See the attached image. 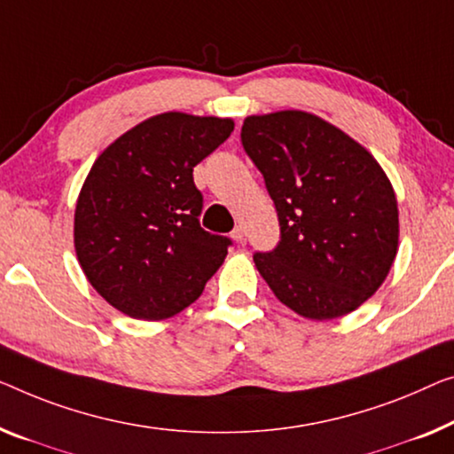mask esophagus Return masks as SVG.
Segmentation results:
<instances>
[{
	"instance_id": "obj_1",
	"label": "esophagus",
	"mask_w": 454,
	"mask_h": 454,
	"mask_svg": "<svg viewBox=\"0 0 454 454\" xmlns=\"http://www.w3.org/2000/svg\"><path fill=\"white\" fill-rule=\"evenodd\" d=\"M230 236H232L234 242H239V245H242V242H245V228L236 226L232 232H230Z\"/></svg>"
}]
</instances>
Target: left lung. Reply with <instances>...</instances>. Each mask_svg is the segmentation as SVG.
Masks as SVG:
<instances>
[{
  "instance_id": "1",
  "label": "left lung",
  "mask_w": 454,
  "mask_h": 454,
  "mask_svg": "<svg viewBox=\"0 0 454 454\" xmlns=\"http://www.w3.org/2000/svg\"><path fill=\"white\" fill-rule=\"evenodd\" d=\"M240 138L281 226L279 245L253 256L262 279L309 320L350 314L381 287L397 254L387 175L340 128L301 110L248 116Z\"/></svg>"
}]
</instances>
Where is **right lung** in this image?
I'll list each match as a JSON object with an SVG mask.
<instances>
[{"label":"right lung","instance_id":"obj_1","mask_svg":"<svg viewBox=\"0 0 454 454\" xmlns=\"http://www.w3.org/2000/svg\"><path fill=\"white\" fill-rule=\"evenodd\" d=\"M232 130L230 118L159 114L93 162L75 207V253L87 281L121 314H179L224 262L232 242L200 226L193 167Z\"/></svg>","mask_w":454,"mask_h":454}]
</instances>
